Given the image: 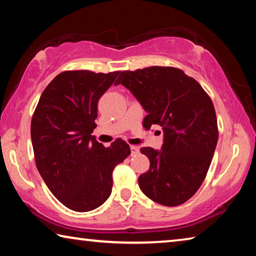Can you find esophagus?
<instances>
[{"label":"esophagus","instance_id":"34e87169","mask_svg":"<svg viewBox=\"0 0 256 256\" xmlns=\"http://www.w3.org/2000/svg\"><path fill=\"white\" fill-rule=\"evenodd\" d=\"M130 149H131V155H136L138 152H139V147H136V146H130Z\"/></svg>","mask_w":256,"mask_h":256}]
</instances>
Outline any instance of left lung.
Returning <instances> with one entry per match:
<instances>
[{"label":"left lung","instance_id":"1","mask_svg":"<svg viewBox=\"0 0 256 256\" xmlns=\"http://www.w3.org/2000/svg\"><path fill=\"white\" fill-rule=\"evenodd\" d=\"M115 84L126 88L147 112L146 130H163L160 150H140L150 162L138 180L141 192L160 205L184 204L200 189L216 148L212 100L197 80L173 67L122 72Z\"/></svg>","mask_w":256,"mask_h":256}]
</instances>
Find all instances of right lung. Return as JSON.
<instances>
[{
	"label": "right lung",
	"mask_w": 256,
	"mask_h": 256,
	"mask_svg": "<svg viewBox=\"0 0 256 256\" xmlns=\"http://www.w3.org/2000/svg\"><path fill=\"white\" fill-rule=\"evenodd\" d=\"M118 74L68 70L56 75L32 118V144L40 176L56 200L76 212H88L108 200L114 168L131 154L123 140L106 148L91 136L98 101Z\"/></svg>",
	"instance_id": "add662e5"
}]
</instances>
